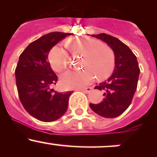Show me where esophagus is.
<instances>
[{
  "mask_svg": "<svg viewBox=\"0 0 157 157\" xmlns=\"http://www.w3.org/2000/svg\"><path fill=\"white\" fill-rule=\"evenodd\" d=\"M91 90H92L91 87H88L86 89H83V90H80V91H82L83 93H90V91H91Z\"/></svg>",
  "mask_w": 157,
  "mask_h": 157,
  "instance_id": "1",
  "label": "esophagus"
}]
</instances>
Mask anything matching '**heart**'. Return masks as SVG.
Returning a JSON list of instances; mask_svg holds the SVG:
<instances>
[{"instance_id": "heart-1", "label": "heart", "mask_w": 157, "mask_h": 157, "mask_svg": "<svg viewBox=\"0 0 157 157\" xmlns=\"http://www.w3.org/2000/svg\"><path fill=\"white\" fill-rule=\"evenodd\" d=\"M66 46L73 55H82L80 71H67L61 76V83L65 88H82L90 84L95 76L99 80L107 77L115 67V55L110 47L101 45L88 37L71 39ZM51 67L60 73L68 65V53L60 45L53 47L48 55Z\"/></svg>"}]
</instances>
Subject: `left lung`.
<instances>
[{
    "mask_svg": "<svg viewBox=\"0 0 157 157\" xmlns=\"http://www.w3.org/2000/svg\"><path fill=\"white\" fill-rule=\"evenodd\" d=\"M91 36L108 44L115 54V67L112 76L95 86L104 91L103 100L98 104L90 103L92 110L105 118L121 115L132 102L138 82L140 68L137 58L125 44L105 33Z\"/></svg>",
    "mask_w": 157,
    "mask_h": 157,
    "instance_id": "1",
    "label": "left lung"
}]
</instances>
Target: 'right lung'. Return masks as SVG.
I'll return each instance as SVG.
<instances>
[{
  "label": "right lung",
  "mask_w": 157,
  "mask_h": 157,
  "mask_svg": "<svg viewBox=\"0 0 157 157\" xmlns=\"http://www.w3.org/2000/svg\"><path fill=\"white\" fill-rule=\"evenodd\" d=\"M71 33L54 32L31 42L20 55L15 70L19 98L26 112L44 122L61 118L68 106L72 91L58 93L51 89L58 77L48 61L49 51Z\"/></svg>",
  "instance_id": "add662e5"
}]
</instances>
